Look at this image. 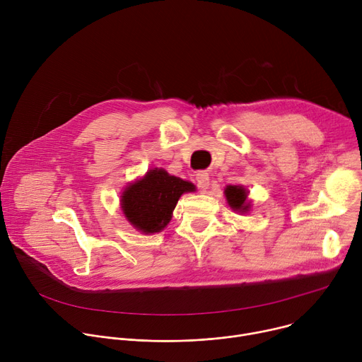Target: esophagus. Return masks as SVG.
<instances>
[{"label":"esophagus","instance_id":"34e87169","mask_svg":"<svg viewBox=\"0 0 362 362\" xmlns=\"http://www.w3.org/2000/svg\"><path fill=\"white\" fill-rule=\"evenodd\" d=\"M196 183L200 190H206L209 187V175L206 172H197L196 173Z\"/></svg>","mask_w":362,"mask_h":362}]
</instances>
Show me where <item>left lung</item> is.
<instances>
[{
    "instance_id": "left-lung-1",
    "label": "left lung",
    "mask_w": 362,
    "mask_h": 362,
    "mask_svg": "<svg viewBox=\"0 0 362 362\" xmlns=\"http://www.w3.org/2000/svg\"><path fill=\"white\" fill-rule=\"evenodd\" d=\"M225 196L228 204L236 212L247 214L250 209V202L247 200V190L240 185H228L225 187Z\"/></svg>"
}]
</instances>
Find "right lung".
I'll return each mask as SVG.
<instances>
[{
    "label": "right lung",
    "mask_w": 362,
    "mask_h": 362,
    "mask_svg": "<svg viewBox=\"0 0 362 362\" xmlns=\"http://www.w3.org/2000/svg\"><path fill=\"white\" fill-rule=\"evenodd\" d=\"M194 190L193 183L154 168L122 192V211L141 233H156L170 222L179 197Z\"/></svg>",
    "instance_id": "right-lung-1"
}]
</instances>
